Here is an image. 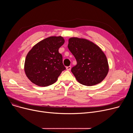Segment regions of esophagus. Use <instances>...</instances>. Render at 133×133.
Here are the masks:
<instances>
[{"instance_id":"esophagus-1","label":"esophagus","mask_w":133,"mask_h":133,"mask_svg":"<svg viewBox=\"0 0 133 133\" xmlns=\"http://www.w3.org/2000/svg\"><path fill=\"white\" fill-rule=\"evenodd\" d=\"M71 66H67V67H66V69H67V71L71 70Z\"/></svg>"}]
</instances>
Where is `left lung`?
Here are the masks:
<instances>
[{
	"label": "left lung",
	"mask_w": 133,
	"mask_h": 133,
	"mask_svg": "<svg viewBox=\"0 0 133 133\" xmlns=\"http://www.w3.org/2000/svg\"><path fill=\"white\" fill-rule=\"evenodd\" d=\"M68 48L77 61L71 72L80 83L91 86L106 78L109 71L108 63L98 46L86 39L72 37L68 40Z\"/></svg>",
	"instance_id": "1"
}]
</instances>
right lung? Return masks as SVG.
<instances>
[{
	"label": "right lung",
	"instance_id": "1",
	"mask_svg": "<svg viewBox=\"0 0 133 133\" xmlns=\"http://www.w3.org/2000/svg\"><path fill=\"white\" fill-rule=\"evenodd\" d=\"M64 38L48 37L35 45L27 53L24 64L25 74L32 83L41 87L51 85L66 69L59 48Z\"/></svg>",
	"mask_w": 133,
	"mask_h": 133
}]
</instances>
